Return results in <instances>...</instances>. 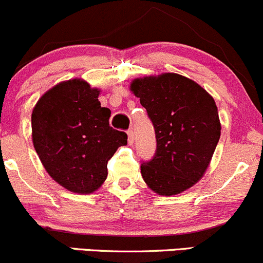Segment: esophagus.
I'll list each match as a JSON object with an SVG mask.
<instances>
[{
  "mask_svg": "<svg viewBox=\"0 0 263 263\" xmlns=\"http://www.w3.org/2000/svg\"><path fill=\"white\" fill-rule=\"evenodd\" d=\"M128 143L130 145L134 143V133H133V130H128Z\"/></svg>",
  "mask_w": 263,
  "mask_h": 263,
  "instance_id": "obj_1",
  "label": "esophagus"
}]
</instances>
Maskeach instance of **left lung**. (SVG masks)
Here are the masks:
<instances>
[{"label":"left lung","mask_w":263,"mask_h":263,"mask_svg":"<svg viewBox=\"0 0 263 263\" xmlns=\"http://www.w3.org/2000/svg\"><path fill=\"white\" fill-rule=\"evenodd\" d=\"M130 90L146 109L157 139L153 159L140 165L144 182L162 196L182 193L203 177L218 144L216 103L198 84L173 72L135 79Z\"/></svg>","instance_id":"left-lung-1"}]
</instances>
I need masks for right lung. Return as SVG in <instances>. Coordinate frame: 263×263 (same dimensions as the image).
<instances>
[{
  "instance_id": "obj_1",
  "label": "right lung",
  "mask_w": 263,
  "mask_h": 263,
  "mask_svg": "<svg viewBox=\"0 0 263 263\" xmlns=\"http://www.w3.org/2000/svg\"><path fill=\"white\" fill-rule=\"evenodd\" d=\"M100 90L81 79L63 81L39 99L31 115L32 142L55 182L74 193H92L108 177V162L128 143L109 125Z\"/></svg>"
}]
</instances>
